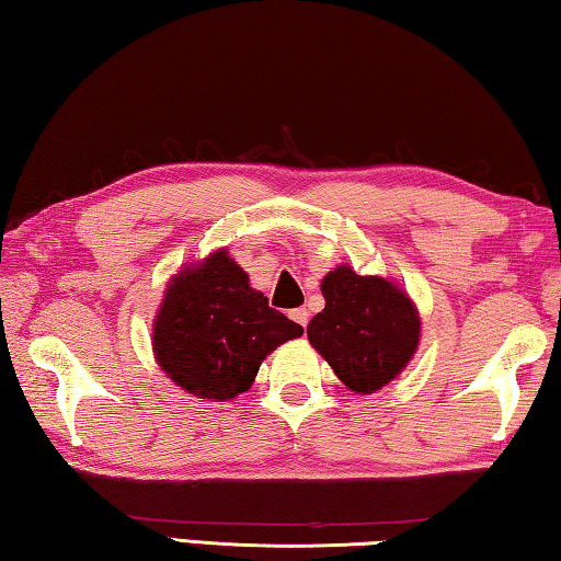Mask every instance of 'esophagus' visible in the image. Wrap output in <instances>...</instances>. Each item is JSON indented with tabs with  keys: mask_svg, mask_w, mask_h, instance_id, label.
<instances>
[{
	"mask_svg": "<svg viewBox=\"0 0 561 561\" xmlns=\"http://www.w3.org/2000/svg\"><path fill=\"white\" fill-rule=\"evenodd\" d=\"M289 317L297 321V324H301V327L309 324V311L307 309H291Z\"/></svg>",
	"mask_w": 561,
	"mask_h": 561,
	"instance_id": "1",
	"label": "esophagus"
}]
</instances>
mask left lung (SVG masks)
<instances>
[{"label": "left lung", "instance_id": "obj_1", "mask_svg": "<svg viewBox=\"0 0 561 561\" xmlns=\"http://www.w3.org/2000/svg\"><path fill=\"white\" fill-rule=\"evenodd\" d=\"M324 311L309 321L311 346L351 391L374 393L411 360L421 319L405 294L381 277L336 267L321 282Z\"/></svg>", "mask_w": 561, "mask_h": 561}]
</instances>
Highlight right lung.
Returning <instances> with one entry per match:
<instances>
[{
    "label": "right lung",
    "mask_w": 561,
    "mask_h": 561,
    "mask_svg": "<svg viewBox=\"0 0 561 561\" xmlns=\"http://www.w3.org/2000/svg\"><path fill=\"white\" fill-rule=\"evenodd\" d=\"M304 334L272 309L250 277L220 250L173 279L158 311L153 348L178 386L227 401L252 386L270 351Z\"/></svg>",
    "instance_id": "right-lung-1"
}]
</instances>
